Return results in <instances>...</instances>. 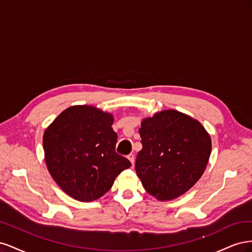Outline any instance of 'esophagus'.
<instances>
[{
  "instance_id": "esophagus-1",
  "label": "esophagus",
  "mask_w": 252,
  "mask_h": 252,
  "mask_svg": "<svg viewBox=\"0 0 252 252\" xmlns=\"http://www.w3.org/2000/svg\"><path fill=\"white\" fill-rule=\"evenodd\" d=\"M127 158H128L129 161L131 162V164L133 165V163H134V155H133V154H130V155H128Z\"/></svg>"
}]
</instances>
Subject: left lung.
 Wrapping results in <instances>:
<instances>
[{"mask_svg":"<svg viewBox=\"0 0 252 252\" xmlns=\"http://www.w3.org/2000/svg\"><path fill=\"white\" fill-rule=\"evenodd\" d=\"M142 150L135 171L146 191L158 200H172L197 182L211 154V140L196 120L177 110L145 119L140 128Z\"/></svg>","mask_w":252,"mask_h":252,"instance_id":"left-lung-1","label":"left lung"}]
</instances>
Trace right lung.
Here are the masks:
<instances>
[{
  "label": "right lung",
  "mask_w": 252,
  "mask_h": 252,
  "mask_svg": "<svg viewBox=\"0 0 252 252\" xmlns=\"http://www.w3.org/2000/svg\"><path fill=\"white\" fill-rule=\"evenodd\" d=\"M113 118L91 106H72L43 136L45 161L58 185L73 199L89 202L105 194L131 163L116 152Z\"/></svg>",
  "instance_id": "right-lung-1"
}]
</instances>
